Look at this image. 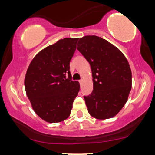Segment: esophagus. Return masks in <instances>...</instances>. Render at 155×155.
Returning a JSON list of instances; mask_svg holds the SVG:
<instances>
[{"label": "esophagus", "mask_w": 155, "mask_h": 155, "mask_svg": "<svg viewBox=\"0 0 155 155\" xmlns=\"http://www.w3.org/2000/svg\"><path fill=\"white\" fill-rule=\"evenodd\" d=\"M79 84H80V85H81V84H82V80H79Z\"/></svg>", "instance_id": "esophagus-1"}]
</instances>
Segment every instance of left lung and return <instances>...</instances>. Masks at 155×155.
Masks as SVG:
<instances>
[{
    "instance_id": "left-lung-1",
    "label": "left lung",
    "mask_w": 155,
    "mask_h": 155,
    "mask_svg": "<svg viewBox=\"0 0 155 155\" xmlns=\"http://www.w3.org/2000/svg\"><path fill=\"white\" fill-rule=\"evenodd\" d=\"M77 46L92 70L93 90L84 96L89 114L98 120L112 118L126 104L130 92L128 61L120 49L96 35L82 37Z\"/></svg>"
}]
</instances>
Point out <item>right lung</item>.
<instances>
[{
  "instance_id": "add662e5",
  "label": "right lung",
  "mask_w": 155,
  "mask_h": 155,
  "mask_svg": "<svg viewBox=\"0 0 155 155\" xmlns=\"http://www.w3.org/2000/svg\"><path fill=\"white\" fill-rule=\"evenodd\" d=\"M78 40L60 39L42 49L27 70V96L35 114L49 123L62 122L70 116L73 102L79 91V81H73L69 70Z\"/></svg>"
}]
</instances>
